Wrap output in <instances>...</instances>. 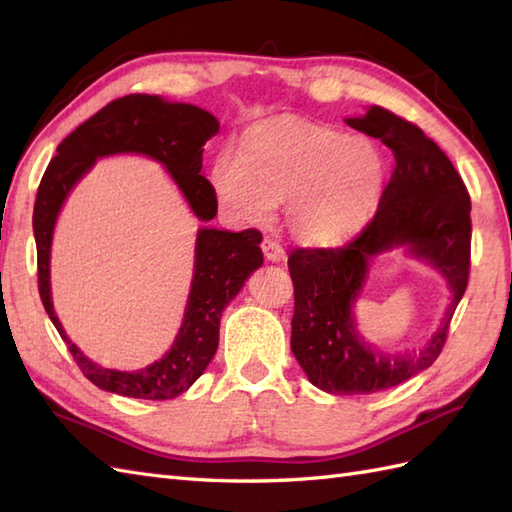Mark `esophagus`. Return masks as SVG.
Listing matches in <instances>:
<instances>
[{
	"label": "esophagus",
	"mask_w": 512,
	"mask_h": 512,
	"mask_svg": "<svg viewBox=\"0 0 512 512\" xmlns=\"http://www.w3.org/2000/svg\"><path fill=\"white\" fill-rule=\"evenodd\" d=\"M263 254L267 256V260H271V263H280V260H285V247H282L274 236H265Z\"/></svg>",
	"instance_id": "34e87169"
}]
</instances>
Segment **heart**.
I'll use <instances>...</instances> for the list:
<instances>
[{"instance_id":"obj_1","label":"heart","mask_w":512,"mask_h":512,"mask_svg":"<svg viewBox=\"0 0 512 512\" xmlns=\"http://www.w3.org/2000/svg\"><path fill=\"white\" fill-rule=\"evenodd\" d=\"M383 160L368 140L324 124L278 118L249 129L243 151H223L210 170L219 206L243 223L265 221L285 201L289 230L309 245H331L368 217Z\"/></svg>"}]
</instances>
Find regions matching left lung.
<instances>
[{"instance_id":"left-lung-1","label":"left lung","mask_w":512,"mask_h":512,"mask_svg":"<svg viewBox=\"0 0 512 512\" xmlns=\"http://www.w3.org/2000/svg\"><path fill=\"white\" fill-rule=\"evenodd\" d=\"M346 122L392 149L394 170L377 214L352 241L291 252V350L320 390L372 394L412 379L442 352L453 311L469 285L471 197L449 157L414 122L377 105ZM396 244H407L440 268L454 295L441 328L414 356H383L362 342L351 320V302L371 256Z\"/></svg>"}]
</instances>
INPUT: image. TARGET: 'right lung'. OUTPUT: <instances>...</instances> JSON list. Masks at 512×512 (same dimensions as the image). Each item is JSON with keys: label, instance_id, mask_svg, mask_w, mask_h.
Segmentation results:
<instances>
[{"label": "right lung", "instance_id": "add662e5", "mask_svg": "<svg viewBox=\"0 0 512 512\" xmlns=\"http://www.w3.org/2000/svg\"><path fill=\"white\" fill-rule=\"evenodd\" d=\"M217 131L219 122L206 109L186 102H166L160 96L129 94L111 100L67 135L41 177L32 214L41 302L78 368L102 390L149 401L175 399L186 392L208 368L219 348L223 309L241 291L247 276L263 265V234L254 227L243 232H225L214 227L199 230L195 276L175 344L151 366L138 372H120L89 361L70 342L59 317L54 315L50 298V245L59 210L76 181L94 166L96 157L142 153L168 168L170 177L201 221L214 219L217 195L210 181L201 175V157L203 144Z\"/></svg>", "mask_w": 512, "mask_h": 512}]
</instances>
